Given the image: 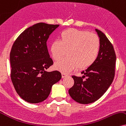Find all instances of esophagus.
I'll return each instance as SVG.
<instances>
[{
  "label": "esophagus",
  "instance_id": "obj_1",
  "mask_svg": "<svg viewBox=\"0 0 126 126\" xmlns=\"http://www.w3.org/2000/svg\"><path fill=\"white\" fill-rule=\"evenodd\" d=\"M66 76H68L67 74H66V73H63V72L62 73V78H65V77H66Z\"/></svg>",
  "mask_w": 126,
  "mask_h": 126
}]
</instances>
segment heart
Returning <instances> with one entry per match:
<instances>
[{"label":"heart","mask_w":126,"mask_h":126,"mask_svg":"<svg viewBox=\"0 0 126 126\" xmlns=\"http://www.w3.org/2000/svg\"><path fill=\"white\" fill-rule=\"evenodd\" d=\"M100 43L97 35L89 32L74 29L61 32L60 40H55L51 44L52 58L57 61L65 55L68 57L54 65L56 69L69 72L79 67L86 69L94 63L98 57Z\"/></svg>","instance_id":"heart-1"}]
</instances>
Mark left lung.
I'll return each instance as SVG.
<instances>
[{
  "label": "left lung",
  "mask_w": 126,
  "mask_h": 126,
  "mask_svg": "<svg viewBox=\"0 0 126 126\" xmlns=\"http://www.w3.org/2000/svg\"><path fill=\"white\" fill-rule=\"evenodd\" d=\"M100 38V48L97 60L82 71V77L72 76L74 84L68 91L69 95L81 104L92 103L106 92L115 75L116 56L113 45L101 31L96 29Z\"/></svg>",
  "instance_id": "1"
}]
</instances>
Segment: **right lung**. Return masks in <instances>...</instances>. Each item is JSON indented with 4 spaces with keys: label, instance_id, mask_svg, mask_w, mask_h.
I'll list each match as a JSON object with an SVG mask.
<instances>
[{
    "label": "right lung",
    "instance_id": "1",
    "mask_svg": "<svg viewBox=\"0 0 126 126\" xmlns=\"http://www.w3.org/2000/svg\"><path fill=\"white\" fill-rule=\"evenodd\" d=\"M58 26L37 23L21 32L11 49V80L20 97L29 103L46 100L52 85L61 79L58 71H46L53 65L47 41Z\"/></svg>",
    "mask_w": 126,
    "mask_h": 126
}]
</instances>
